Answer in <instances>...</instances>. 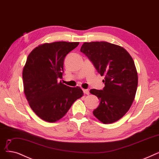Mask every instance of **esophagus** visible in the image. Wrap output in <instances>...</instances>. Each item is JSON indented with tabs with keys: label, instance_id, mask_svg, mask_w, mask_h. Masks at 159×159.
Masks as SVG:
<instances>
[{
	"label": "esophagus",
	"instance_id": "esophagus-1",
	"mask_svg": "<svg viewBox=\"0 0 159 159\" xmlns=\"http://www.w3.org/2000/svg\"><path fill=\"white\" fill-rule=\"evenodd\" d=\"M83 91H84V93L85 94H89V91L88 89H84L83 90Z\"/></svg>",
	"mask_w": 159,
	"mask_h": 159
}]
</instances>
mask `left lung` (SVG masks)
Segmentation results:
<instances>
[{"mask_svg":"<svg viewBox=\"0 0 159 159\" xmlns=\"http://www.w3.org/2000/svg\"><path fill=\"white\" fill-rule=\"evenodd\" d=\"M80 51L105 75L103 89L90 90L100 101L93 115L103 124L116 122L129 111L137 92L138 74L133 58L124 48L105 41L84 43Z\"/></svg>","mask_w":159,"mask_h":159,"instance_id":"left-lung-1","label":"left lung"}]
</instances>
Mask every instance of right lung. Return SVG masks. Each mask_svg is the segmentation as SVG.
I'll return each mask as SVG.
<instances>
[{
  "instance_id": "obj_1",
  "label": "right lung",
  "mask_w": 159,
  "mask_h": 159,
  "mask_svg": "<svg viewBox=\"0 0 159 159\" xmlns=\"http://www.w3.org/2000/svg\"><path fill=\"white\" fill-rule=\"evenodd\" d=\"M78 42L45 43L28 55L22 71L24 92L33 111L42 120L55 122L63 117L73 103L83 96L79 87L57 82L63 73L65 56Z\"/></svg>"
}]
</instances>
